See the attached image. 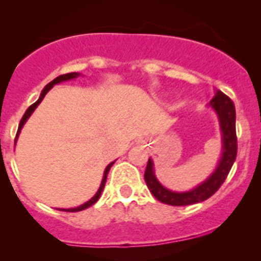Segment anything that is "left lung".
I'll return each mask as SVG.
<instances>
[{
    "label": "left lung",
    "mask_w": 261,
    "mask_h": 261,
    "mask_svg": "<svg viewBox=\"0 0 261 261\" xmlns=\"http://www.w3.org/2000/svg\"><path fill=\"white\" fill-rule=\"evenodd\" d=\"M210 106L216 111L220 120L221 135H222V155L215 172L203 183L188 192H173L163 187L154 174V164L149 159L145 169L146 186L158 201L170 206H188L208 199L218 191L227 178L238 154V138H236V112L233 102L230 97L221 91L216 92L210 102Z\"/></svg>",
    "instance_id": "left-lung-1"
}]
</instances>
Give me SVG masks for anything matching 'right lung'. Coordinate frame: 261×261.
<instances>
[{"label":"right lung","mask_w":261,"mask_h":261,"mask_svg":"<svg viewBox=\"0 0 261 261\" xmlns=\"http://www.w3.org/2000/svg\"><path fill=\"white\" fill-rule=\"evenodd\" d=\"M78 75H80V73H67V74L59 75V77H57V78H55L54 81H51V82H50V83L46 84V86H45V88H44V89H43V92H41V94H40V97H39V99H38V101H36L35 103H33V105H31V106L29 107L28 110H26L25 115H23V116H22V118H21V121H20V125H18V130H17V134H16V138H15V143H16V140H17V138H18V134H20V131H21V128H22V126L25 125V122H26V121H28V118L30 117L31 114H33V112H34V110H35L36 107H38L39 105H40V102L43 101V98H44V97H45V94L48 93V92L50 91V89H51L53 87L55 86V84L60 83V82H64V81H70V80H74V78H77ZM114 163H115V162L110 163V164L107 165V167H106V169H105L103 179H102V181H101V186H99L98 191H97V193L94 194V196L92 197V198L89 199L88 202H86V203H83V204H82V206H80V207H75V208H64V210H62V211H65V212H78V211H83V210L88 208V207H91L92 204H94V203H96V202L98 201V198H99V197H101V193H102V191H103V188H105V184H106L107 174H109L110 169H111V167H112V165H114Z\"/></svg>","instance_id":"1"}]
</instances>
